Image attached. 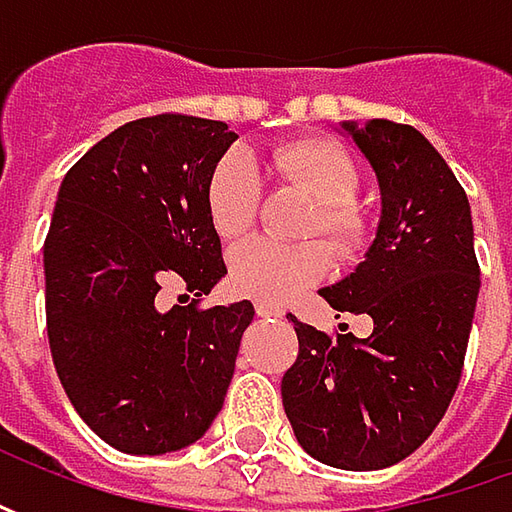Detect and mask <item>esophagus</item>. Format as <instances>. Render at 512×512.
<instances>
[{"label":"esophagus","mask_w":512,"mask_h":512,"mask_svg":"<svg viewBox=\"0 0 512 512\" xmlns=\"http://www.w3.org/2000/svg\"><path fill=\"white\" fill-rule=\"evenodd\" d=\"M256 313L259 316H282L285 310L279 305H270V302H256Z\"/></svg>","instance_id":"1"}]
</instances>
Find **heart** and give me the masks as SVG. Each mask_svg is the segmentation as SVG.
<instances>
[{
  "label": "heart",
  "mask_w": 512,
  "mask_h": 512,
  "mask_svg": "<svg viewBox=\"0 0 512 512\" xmlns=\"http://www.w3.org/2000/svg\"><path fill=\"white\" fill-rule=\"evenodd\" d=\"M267 165L290 185H299L316 199V213L307 219L305 236H325L322 242L279 245L250 239L230 259V285L236 293L259 302H285L299 290L325 279L333 256L350 259L367 242V222L353 205L359 193V170L350 153L322 136L287 139L267 153ZM262 202V182L253 159L242 150L225 153L207 176L205 210L219 239H242L256 225Z\"/></svg>",
  "instance_id": "1"
}]
</instances>
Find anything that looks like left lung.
Masks as SVG:
<instances>
[{
  "label": "left lung",
  "instance_id": "obj_1",
  "mask_svg": "<svg viewBox=\"0 0 512 512\" xmlns=\"http://www.w3.org/2000/svg\"><path fill=\"white\" fill-rule=\"evenodd\" d=\"M344 130L376 170L382 222L356 273L319 293L339 313H367L373 333L330 336L290 313L299 356L282 379V402L313 459L382 470L410 456L447 413L482 279L470 202L439 150L390 119Z\"/></svg>",
  "mask_w": 512,
  "mask_h": 512
}]
</instances>
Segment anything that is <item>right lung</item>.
Returning a JSON list of instances; mask_svg holds the SVG:
<instances>
[{
    "instance_id": "obj_1",
    "label": "right lung",
    "mask_w": 512,
    "mask_h": 512,
    "mask_svg": "<svg viewBox=\"0 0 512 512\" xmlns=\"http://www.w3.org/2000/svg\"><path fill=\"white\" fill-rule=\"evenodd\" d=\"M225 122L156 113L116 128L65 173L45 236L56 376L110 447L170 453L222 410L253 305L202 307L227 273L205 185L233 145ZM173 284L190 306L164 307ZM187 299V296H185Z\"/></svg>"
}]
</instances>
